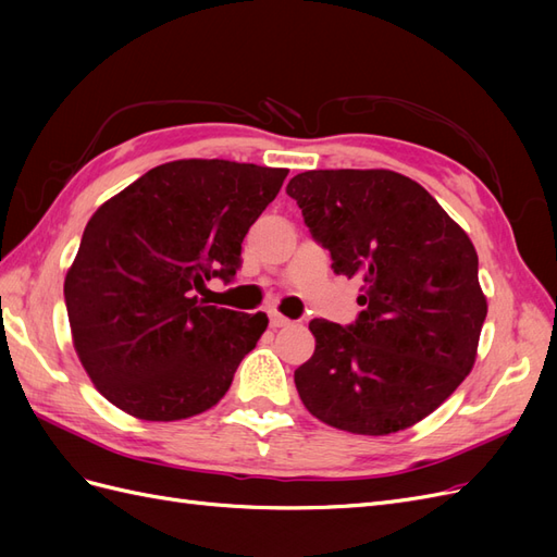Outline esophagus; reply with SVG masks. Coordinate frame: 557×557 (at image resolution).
<instances>
[{
    "mask_svg": "<svg viewBox=\"0 0 557 557\" xmlns=\"http://www.w3.org/2000/svg\"><path fill=\"white\" fill-rule=\"evenodd\" d=\"M269 325H272L274 330H278V327H288V325H293V320H290V318H285V315H281L278 311H272V313H269Z\"/></svg>",
    "mask_w": 557,
    "mask_h": 557,
    "instance_id": "obj_1",
    "label": "esophagus"
}]
</instances>
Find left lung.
<instances>
[{"instance_id":"left-lung-1","label":"left lung","mask_w":557,"mask_h":557,"mask_svg":"<svg viewBox=\"0 0 557 557\" xmlns=\"http://www.w3.org/2000/svg\"><path fill=\"white\" fill-rule=\"evenodd\" d=\"M334 274L362 281L352 325L313 318L297 393L323 423L383 436L416 425L471 372L487 313L467 232L391 170H313L285 188Z\"/></svg>"}]
</instances>
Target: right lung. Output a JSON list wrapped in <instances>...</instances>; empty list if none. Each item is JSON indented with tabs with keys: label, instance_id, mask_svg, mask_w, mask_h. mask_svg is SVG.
Wrapping results in <instances>:
<instances>
[{
	"label": "right lung",
	"instance_id": "right-lung-1",
	"mask_svg": "<svg viewBox=\"0 0 557 557\" xmlns=\"http://www.w3.org/2000/svg\"><path fill=\"white\" fill-rule=\"evenodd\" d=\"M288 170L230 160L156 166L99 207L64 278L78 360L113 407L141 420L211 409L267 330V313L211 307Z\"/></svg>",
	"mask_w": 557,
	"mask_h": 557
}]
</instances>
